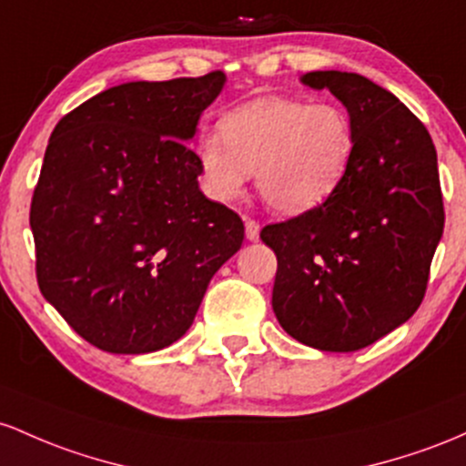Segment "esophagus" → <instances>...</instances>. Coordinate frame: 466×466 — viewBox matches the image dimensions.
<instances>
[{"mask_svg": "<svg viewBox=\"0 0 466 466\" xmlns=\"http://www.w3.org/2000/svg\"><path fill=\"white\" fill-rule=\"evenodd\" d=\"M244 227H247V238L250 242L259 239V222H255V219L250 218H244Z\"/></svg>", "mask_w": 466, "mask_h": 466, "instance_id": "obj_1", "label": "esophagus"}]
</instances>
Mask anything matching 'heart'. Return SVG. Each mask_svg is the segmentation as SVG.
I'll return each mask as SVG.
<instances>
[{
	"label": "heart",
	"mask_w": 466,
	"mask_h": 466,
	"mask_svg": "<svg viewBox=\"0 0 466 466\" xmlns=\"http://www.w3.org/2000/svg\"><path fill=\"white\" fill-rule=\"evenodd\" d=\"M354 125L337 103L258 98L219 120V136L198 140L196 156L208 196L238 200L250 171L258 189L281 213L321 205L346 177L354 156Z\"/></svg>",
	"instance_id": "b5f03b06"
}]
</instances>
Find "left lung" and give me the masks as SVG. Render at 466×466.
<instances>
[{
	"label": "left lung",
	"instance_id": "1",
	"mask_svg": "<svg viewBox=\"0 0 466 466\" xmlns=\"http://www.w3.org/2000/svg\"><path fill=\"white\" fill-rule=\"evenodd\" d=\"M348 107L354 156L321 205L259 238L277 255L273 310L292 339L323 352L372 346L425 297L444 207L436 147L394 94L354 72H308Z\"/></svg>",
	"mask_w": 466,
	"mask_h": 466
}]
</instances>
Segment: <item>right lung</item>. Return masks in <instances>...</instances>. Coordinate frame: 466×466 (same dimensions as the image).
I'll return each instance as SVG.
<instances>
[{"instance_id":"add662e5","label":"right lung","mask_w":466,"mask_h":466,"mask_svg":"<svg viewBox=\"0 0 466 466\" xmlns=\"http://www.w3.org/2000/svg\"><path fill=\"white\" fill-rule=\"evenodd\" d=\"M222 86V70L123 83L50 136L30 202L36 284L94 348L171 346L242 247V218L198 189L202 171L185 143Z\"/></svg>"}]
</instances>
